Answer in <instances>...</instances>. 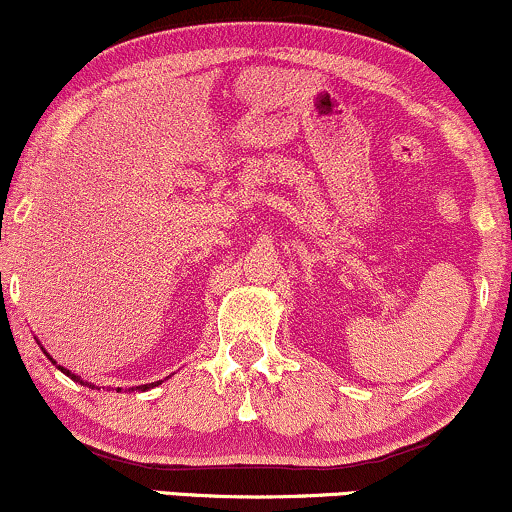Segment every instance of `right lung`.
<instances>
[{
  "mask_svg": "<svg viewBox=\"0 0 512 512\" xmlns=\"http://www.w3.org/2000/svg\"><path fill=\"white\" fill-rule=\"evenodd\" d=\"M62 368V366H60ZM64 370V368H62ZM64 373H67L69 375V378H72V380H76V383H81V385H84V380H81L79 378V375H74V373H69V370H64ZM93 387V385H91ZM149 387H154V383H151V385H142V387H137V390H149ZM132 390H134V387H132Z\"/></svg>",
  "mask_w": 512,
  "mask_h": 512,
  "instance_id": "1",
  "label": "right lung"
}]
</instances>
